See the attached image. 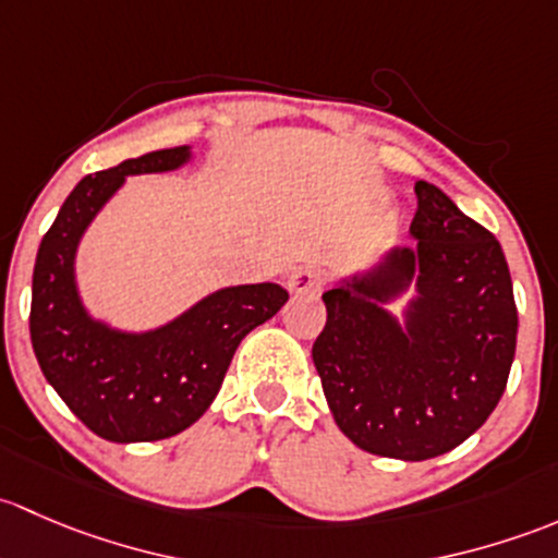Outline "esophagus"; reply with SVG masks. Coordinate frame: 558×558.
<instances>
[{
	"label": "esophagus",
	"instance_id": "1",
	"mask_svg": "<svg viewBox=\"0 0 558 558\" xmlns=\"http://www.w3.org/2000/svg\"><path fill=\"white\" fill-rule=\"evenodd\" d=\"M322 281H325V277L317 268H301V271L287 279V284H290L292 292H317L322 290Z\"/></svg>",
	"mask_w": 558,
	"mask_h": 558
}]
</instances>
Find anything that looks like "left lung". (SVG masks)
Listing matches in <instances>:
<instances>
[{
	"mask_svg": "<svg viewBox=\"0 0 558 558\" xmlns=\"http://www.w3.org/2000/svg\"><path fill=\"white\" fill-rule=\"evenodd\" d=\"M416 250H395L367 277L322 295L314 341L336 424L376 457H440L489 418L508 384L519 312L499 241L440 187L416 182ZM413 276L420 298L403 331L383 312Z\"/></svg>",
	"mask_w": 558,
	"mask_h": 558,
	"instance_id": "1",
	"label": "left lung"
}]
</instances>
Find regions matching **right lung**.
<instances>
[{
  "label": "right lung",
  "mask_w": 558,
  "mask_h": 558,
  "mask_svg": "<svg viewBox=\"0 0 558 558\" xmlns=\"http://www.w3.org/2000/svg\"><path fill=\"white\" fill-rule=\"evenodd\" d=\"M191 158L169 147L83 177L39 244L32 279V347L69 411L112 444L163 440L211 405L241 338L287 303L279 284L226 287L160 330H109L74 287V250L96 211L129 174L171 171Z\"/></svg>",
  "instance_id": "obj_1"
}]
</instances>
